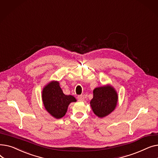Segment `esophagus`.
Masks as SVG:
<instances>
[{
  "label": "esophagus",
  "mask_w": 158,
  "mask_h": 158,
  "mask_svg": "<svg viewBox=\"0 0 158 158\" xmlns=\"http://www.w3.org/2000/svg\"><path fill=\"white\" fill-rule=\"evenodd\" d=\"M77 99L78 101H85V97L83 95H79L77 97Z\"/></svg>",
  "instance_id": "34e87169"
}]
</instances>
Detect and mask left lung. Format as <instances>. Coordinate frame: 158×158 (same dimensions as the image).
Wrapping results in <instances>:
<instances>
[{
  "label": "left lung",
  "mask_w": 158,
  "mask_h": 158,
  "mask_svg": "<svg viewBox=\"0 0 158 158\" xmlns=\"http://www.w3.org/2000/svg\"><path fill=\"white\" fill-rule=\"evenodd\" d=\"M118 94L111 86L107 85L94 89V97L90 106L94 113L99 118L110 114L117 106Z\"/></svg>",
  "instance_id": "obj_1"
}]
</instances>
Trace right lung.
I'll use <instances>...</instances> for the list:
<instances>
[{"instance_id": "right-lung-1", "label": "right lung", "mask_w": 158, "mask_h": 158, "mask_svg": "<svg viewBox=\"0 0 158 158\" xmlns=\"http://www.w3.org/2000/svg\"><path fill=\"white\" fill-rule=\"evenodd\" d=\"M41 97L45 110L57 119L64 117L71 102L77 101L72 95H64L59 82L54 81L44 88Z\"/></svg>"}]
</instances>
